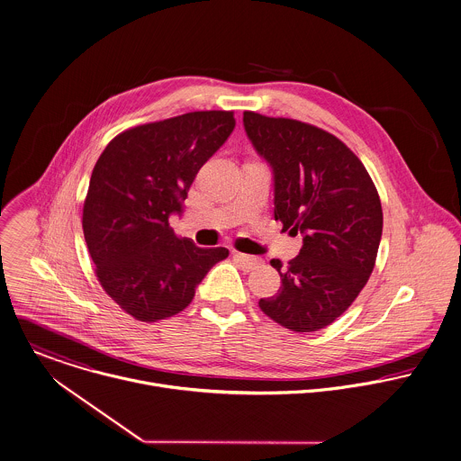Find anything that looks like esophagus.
Returning a JSON list of instances; mask_svg holds the SVG:
<instances>
[{
  "label": "esophagus",
  "mask_w": 461,
  "mask_h": 461,
  "mask_svg": "<svg viewBox=\"0 0 461 461\" xmlns=\"http://www.w3.org/2000/svg\"><path fill=\"white\" fill-rule=\"evenodd\" d=\"M234 258L241 263V267L245 268V270H256V268H259L261 265H263V261L261 259H258V258H252V256H247V254H241V252H234Z\"/></svg>",
  "instance_id": "1"
}]
</instances>
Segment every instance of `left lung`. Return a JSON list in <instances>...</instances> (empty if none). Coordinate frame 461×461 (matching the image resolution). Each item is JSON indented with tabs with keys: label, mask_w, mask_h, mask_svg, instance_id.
Listing matches in <instances>:
<instances>
[{
	"label": "left lung",
	"mask_w": 461,
	"mask_h": 461,
	"mask_svg": "<svg viewBox=\"0 0 461 461\" xmlns=\"http://www.w3.org/2000/svg\"><path fill=\"white\" fill-rule=\"evenodd\" d=\"M249 140L274 167L276 221L304 245L283 268L281 288L261 311L295 332L327 327L356 301L375 267L383 234L379 193L343 141L290 118L243 113Z\"/></svg>",
	"instance_id": "1"
}]
</instances>
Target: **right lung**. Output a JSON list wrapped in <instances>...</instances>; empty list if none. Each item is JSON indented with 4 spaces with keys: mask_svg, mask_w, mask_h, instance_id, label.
<instances>
[{
    "mask_svg": "<svg viewBox=\"0 0 461 461\" xmlns=\"http://www.w3.org/2000/svg\"><path fill=\"white\" fill-rule=\"evenodd\" d=\"M232 111H194L118 134L95 164L84 202V238L104 292L140 321L191 304L205 274L229 256L178 238L169 214L234 131Z\"/></svg>",
    "mask_w": 461,
    "mask_h": 461,
    "instance_id": "obj_1",
    "label": "right lung"
}]
</instances>
